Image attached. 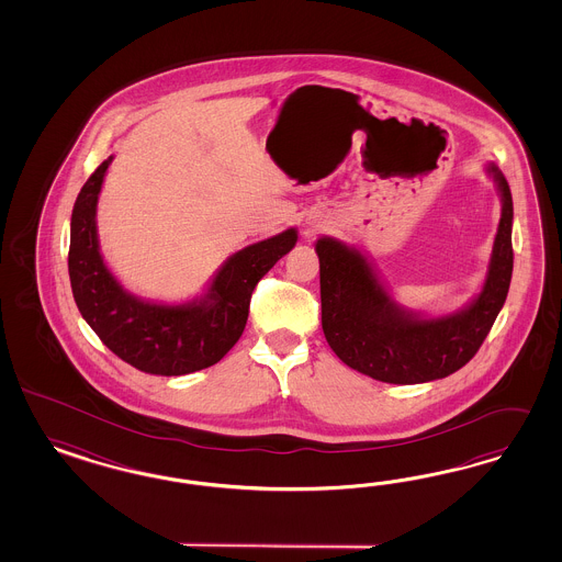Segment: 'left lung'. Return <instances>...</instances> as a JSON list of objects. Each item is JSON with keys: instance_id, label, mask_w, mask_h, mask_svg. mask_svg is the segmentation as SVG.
Masks as SVG:
<instances>
[{"instance_id": "left-lung-1", "label": "left lung", "mask_w": 562, "mask_h": 562, "mask_svg": "<svg viewBox=\"0 0 562 562\" xmlns=\"http://www.w3.org/2000/svg\"><path fill=\"white\" fill-rule=\"evenodd\" d=\"M486 170L503 202L501 222L484 286L456 313L426 319L393 301L357 247L331 237L315 243L325 340L350 369L393 385L426 383L460 371L486 340L513 273L509 183L493 162Z\"/></svg>"}]
</instances>
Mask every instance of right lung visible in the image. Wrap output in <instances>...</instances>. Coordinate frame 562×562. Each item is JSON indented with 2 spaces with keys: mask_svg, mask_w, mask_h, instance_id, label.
I'll use <instances>...</instances> for the list:
<instances>
[{
  "mask_svg": "<svg viewBox=\"0 0 562 562\" xmlns=\"http://www.w3.org/2000/svg\"><path fill=\"white\" fill-rule=\"evenodd\" d=\"M111 160L90 175L71 212L74 301L102 344L139 371L177 376L207 369L237 344L257 282L296 245L299 233L289 228L228 257L200 299L179 305L144 301L121 286L99 247L97 204Z\"/></svg>",
  "mask_w": 562,
  "mask_h": 562,
  "instance_id": "1",
  "label": "right lung"
}]
</instances>
